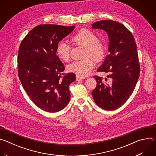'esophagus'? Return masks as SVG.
I'll return each instance as SVG.
<instances>
[{"instance_id":"obj_1","label":"esophagus","mask_w":156,"mask_h":156,"mask_svg":"<svg viewBox=\"0 0 156 156\" xmlns=\"http://www.w3.org/2000/svg\"><path fill=\"white\" fill-rule=\"evenodd\" d=\"M76 80H80L84 79V78L82 77V76H78V75H76Z\"/></svg>"}]
</instances>
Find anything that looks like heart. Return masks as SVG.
<instances>
[{
	"mask_svg": "<svg viewBox=\"0 0 156 156\" xmlns=\"http://www.w3.org/2000/svg\"><path fill=\"white\" fill-rule=\"evenodd\" d=\"M73 45L85 48L83 57L84 59L76 61L67 66L69 72L74 73L84 77L90 73L94 67V62L101 61L104 57L105 47L104 44L98 39L96 33L89 29L84 28L72 36L71 39ZM72 47L63 41L58 42L56 47V54L58 58L68 62L70 58Z\"/></svg>",
	"mask_w": 156,
	"mask_h": 156,
	"instance_id": "heart-1",
	"label": "heart"
}]
</instances>
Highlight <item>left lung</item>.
<instances>
[{"instance_id":"left-lung-1","label":"left lung","mask_w":156,"mask_h":156,"mask_svg":"<svg viewBox=\"0 0 156 156\" xmlns=\"http://www.w3.org/2000/svg\"><path fill=\"white\" fill-rule=\"evenodd\" d=\"M92 28L107 32L110 52L97 70L98 72L108 73V75L105 79L94 76L97 86L92 91L93 98L99 107L114 110L128 99L139 78L140 65L136 44L129 30L117 21H99L92 25Z\"/></svg>"}]
</instances>
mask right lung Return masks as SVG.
Segmentation results:
<instances>
[{"mask_svg": "<svg viewBox=\"0 0 156 156\" xmlns=\"http://www.w3.org/2000/svg\"><path fill=\"white\" fill-rule=\"evenodd\" d=\"M75 26L41 25L22 40L18 50V77L34 104L48 112L65 108L70 99L73 73H64L65 66L56 55L57 44Z\"/></svg>", "mask_w": 156, "mask_h": 156, "instance_id": "obj_1", "label": "right lung"}]
</instances>
